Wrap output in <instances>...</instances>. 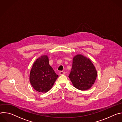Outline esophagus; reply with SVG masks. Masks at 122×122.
<instances>
[{"label": "esophagus", "instance_id": "esophagus-1", "mask_svg": "<svg viewBox=\"0 0 122 122\" xmlns=\"http://www.w3.org/2000/svg\"><path fill=\"white\" fill-rule=\"evenodd\" d=\"M60 75H64L65 74V71H61L59 72Z\"/></svg>", "mask_w": 122, "mask_h": 122}]
</instances>
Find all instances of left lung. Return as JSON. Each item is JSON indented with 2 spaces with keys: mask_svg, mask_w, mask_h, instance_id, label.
Here are the masks:
<instances>
[{
  "mask_svg": "<svg viewBox=\"0 0 122 122\" xmlns=\"http://www.w3.org/2000/svg\"><path fill=\"white\" fill-rule=\"evenodd\" d=\"M97 76L96 69L89 59L80 55L73 58L72 67L68 77L75 87L82 91L90 89Z\"/></svg>",
  "mask_w": 122,
  "mask_h": 122,
  "instance_id": "obj_1",
  "label": "left lung"
}]
</instances>
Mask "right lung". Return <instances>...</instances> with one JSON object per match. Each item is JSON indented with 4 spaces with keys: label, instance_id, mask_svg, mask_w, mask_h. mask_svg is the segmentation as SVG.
<instances>
[{
    "label": "right lung",
    "instance_id": "add662e5",
    "mask_svg": "<svg viewBox=\"0 0 122 122\" xmlns=\"http://www.w3.org/2000/svg\"><path fill=\"white\" fill-rule=\"evenodd\" d=\"M58 75L49 64L47 56H43L35 62L30 74V82L35 90L46 93L54 85Z\"/></svg>",
    "mask_w": 122,
    "mask_h": 122
}]
</instances>
